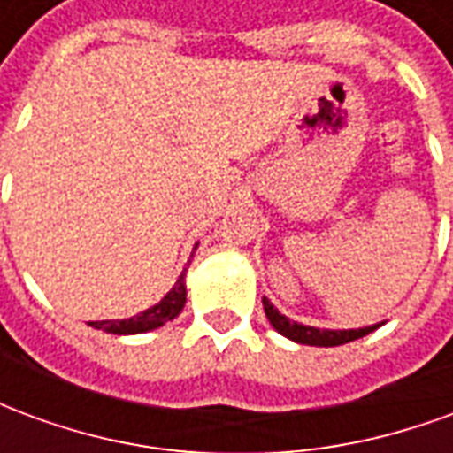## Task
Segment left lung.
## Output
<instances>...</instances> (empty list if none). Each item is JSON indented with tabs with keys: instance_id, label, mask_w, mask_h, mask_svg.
Segmentation results:
<instances>
[{
	"instance_id": "left-lung-1",
	"label": "left lung",
	"mask_w": 453,
	"mask_h": 453,
	"mask_svg": "<svg viewBox=\"0 0 453 453\" xmlns=\"http://www.w3.org/2000/svg\"><path fill=\"white\" fill-rule=\"evenodd\" d=\"M265 303V313L269 318V323L274 325V330L279 334H284L288 340L298 342V344H313V347H337V344H347L364 337V334L373 333L380 325H371V327H359V330H318V327H308V325L291 323L286 315L276 311L274 305L269 303L266 298H262Z\"/></svg>"
}]
</instances>
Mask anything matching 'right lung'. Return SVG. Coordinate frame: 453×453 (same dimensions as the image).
<instances>
[{
    "mask_svg": "<svg viewBox=\"0 0 453 453\" xmlns=\"http://www.w3.org/2000/svg\"><path fill=\"white\" fill-rule=\"evenodd\" d=\"M196 250V247H194ZM194 257V255H191ZM184 274H187V269L181 272V276L177 279V284L172 286V291H169L157 305H152L148 311H142L135 318H128V320H96V323H89L96 330H106V333L111 334H138V333H148V330H155L159 325L169 323V320H174L179 313H181V308L187 303V286H184Z\"/></svg>",
    "mask_w": 453,
    "mask_h": 453,
    "instance_id": "obj_1",
    "label": "right lung"
}]
</instances>
